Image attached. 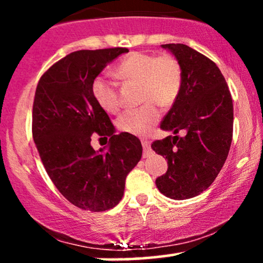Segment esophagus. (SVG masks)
I'll return each mask as SVG.
<instances>
[{"label": "esophagus", "instance_id": "obj_1", "mask_svg": "<svg viewBox=\"0 0 263 263\" xmlns=\"http://www.w3.org/2000/svg\"><path fill=\"white\" fill-rule=\"evenodd\" d=\"M142 146H143V157H148L151 153V146L148 141H142Z\"/></svg>", "mask_w": 263, "mask_h": 263}]
</instances>
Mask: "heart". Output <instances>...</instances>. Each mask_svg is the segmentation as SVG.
<instances>
[{
    "label": "heart",
    "instance_id": "1",
    "mask_svg": "<svg viewBox=\"0 0 263 263\" xmlns=\"http://www.w3.org/2000/svg\"><path fill=\"white\" fill-rule=\"evenodd\" d=\"M119 79L138 81L141 107L123 112L119 119V127L136 136L148 135L161 117L162 106H170L176 101L182 87V68L171 54L153 55L149 53L132 52L127 54L114 70ZM92 95L106 112L115 114L120 110L117 84L105 77L92 81Z\"/></svg>",
    "mask_w": 263,
    "mask_h": 263
}]
</instances>
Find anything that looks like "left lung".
I'll return each instance as SVG.
<instances>
[{
    "label": "left lung",
    "instance_id": "left-lung-1",
    "mask_svg": "<svg viewBox=\"0 0 263 263\" xmlns=\"http://www.w3.org/2000/svg\"><path fill=\"white\" fill-rule=\"evenodd\" d=\"M182 68V87L161 123L174 136L152 143L167 158L168 170L156 179L165 197L194 198L213 184L228 158L232 140L234 106L228 84L209 58L185 44H163ZM183 130L184 138L176 134Z\"/></svg>",
    "mask_w": 263,
    "mask_h": 263
}]
</instances>
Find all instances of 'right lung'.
I'll use <instances>...</instances> for the list:
<instances>
[{
	"label": "right lung",
	"instance_id": "obj_1",
	"mask_svg": "<svg viewBox=\"0 0 263 263\" xmlns=\"http://www.w3.org/2000/svg\"><path fill=\"white\" fill-rule=\"evenodd\" d=\"M127 48L78 50L50 66L39 80L32 132L54 185L75 206L105 211L123 197L127 174L140 162L142 144L127 132L115 134L110 117L92 95V81ZM92 133L109 138L95 151Z\"/></svg>",
	"mask_w": 263,
	"mask_h": 263
}]
</instances>
